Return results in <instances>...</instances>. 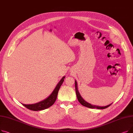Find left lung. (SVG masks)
Wrapping results in <instances>:
<instances>
[{"label":"left lung","mask_w":133,"mask_h":133,"mask_svg":"<svg viewBox=\"0 0 133 133\" xmlns=\"http://www.w3.org/2000/svg\"><path fill=\"white\" fill-rule=\"evenodd\" d=\"M75 91H76V96H77L78 100L79 101V102L82 104V106L89 108H96V109H105L107 107H108L109 106H110L111 103L109 104V105H107L106 106H103V107H101V106H95V105H92V104L89 103L88 102H86L84 99H83L82 97H81V96L80 95L78 89V86H77V82H76V80L75 81Z\"/></svg>","instance_id":"obj_1"}]
</instances>
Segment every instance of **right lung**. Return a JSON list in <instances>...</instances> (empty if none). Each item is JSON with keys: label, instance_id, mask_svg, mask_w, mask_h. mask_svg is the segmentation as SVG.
Instances as JSON below:
<instances>
[{"label": "right lung", "instance_id": "1", "mask_svg": "<svg viewBox=\"0 0 133 133\" xmlns=\"http://www.w3.org/2000/svg\"><path fill=\"white\" fill-rule=\"evenodd\" d=\"M65 78V76H63L62 78L61 79V80L57 84V86L55 87V89H54L51 94L44 100H43L39 102H38L35 104H22L27 109L31 110H33V111H38V110H44L51 107L54 104L56 99H57L58 91L61 85L62 84L63 82L64 81Z\"/></svg>", "mask_w": 133, "mask_h": 133}]
</instances>
